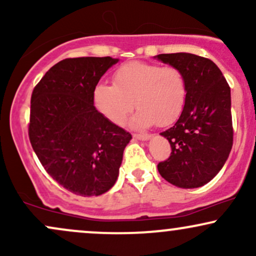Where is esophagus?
<instances>
[{
    "label": "esophagus",
    "instance_id": "esophagus-1",
    "mask_svg": "<svg viewBox=\"0 0 256 256\" xmlns=\"http://www.w3.org/2000/svg\"><path fill=\"white\" fill-rule=\"evenodd\" d=\"M134 137L137 138V140H149V138L152 137V134H134Z\"/></svg>",
    "mask_w": 256,
    "mask_h": 256
}]
</instances>
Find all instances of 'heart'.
I'll return each mask as SVG.
<instances>
[{
    "label": "heart",
    "mask_w": 256,
    "mask_h": 256,
    "mask_svg": "<svg viewBox=\"0 0 256 256\" xmlns=\"http://www.w3.org/2000/svg\"><path fill=\"white\" fill-rule=\"evenodd\" d=\"M112 79L113 85H96L92 101L96 110L114 124H124L134 104L138 110L132 124L136 128L155 122L170 125L184 110L188 84L178 67L130 61L120 64Z\"/></svg>",
    "instance_id": "heart-1"
}]
</instances>
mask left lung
I'll return each instance as SVG.
<instances>
[{
  "label": "left lung",
  "mask_w": 256,
  "mask_h": 256,
  "mask_svg": "<svg viewBox=\"0 0 256 256\" xmlns=\"http://www.w3.org/2000/svg\"><path fill=\"white\" fill-rule=\"evenodd\" d=\"M156 58L182 70L188 84L180 116L160 134L168 140L172 152L167 160L158 162V173L176 186H202L218 174L234 143L230 86L218 66L207 58L189 52Z\"/></svg>",
  "instance_id": "1"
}]
</instances>
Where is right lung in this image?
Instances as JSON below:
<instances>
[{
	"label": "right lung",
	"instance_id": "obj_1",
	"mask_svg": "<svg viewBox=\"0 0 256 256\" xmlns=\"http://www.w3.org/2000/svg\"><path fill=\"white\" fill-rule=\"evenodd\" d=\"M118 58H64L31 95L28 137L48 174L76 195L98 196L116 183L131 134L96 110L92 92Z\"/></svg>",
	"mask_w": 256,
	"mask_h": 256
}]
</instances>
